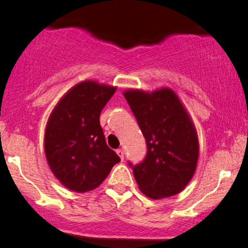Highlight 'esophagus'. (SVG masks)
I'll use <instances>...</instances> for the list:
<instances>
[{"label":"esophagus","instance_id":"34e87169","mask_svg":"<svg viewBox=\"0 0 248 248\" xmlns=\"http://www.w3.org/2000/svg\"><path fill=\"white\" fill-rule=\"evenodd\" d=\"M116 154H118L119 157H120L121 160L124 161V149H118V150H116Z\"/></svg>","mask_w":248,"mask_h":248}]
</instances>
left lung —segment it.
I'll use <instances>...</instances> for the list:
<instances>
[{
  "mask_svg": "<svg viewBox=\"0 0 248 248\" xmlns=\"http://www.w3.org/2000/svg\"><path fill=\"white\" fill-rule=\"evenodd\" d=\"M124 98L147 142V156L133 168L136 183L153 199L175 196L187 186L198 162V136L191 116L169 87L127 90Z\"/></svg>",
  "mask_w": 248,
  "mask_h": 248,
  "instance_id": "1",
  "label": "left lung"
}]
</instances>
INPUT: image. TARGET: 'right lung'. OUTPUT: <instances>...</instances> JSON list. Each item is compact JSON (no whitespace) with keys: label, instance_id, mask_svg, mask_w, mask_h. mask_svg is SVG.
Wrapping results in <instances>:
<instances>
[{"label":"right lung","instance_id":"right-lung-1","mask_svg":"<svg viewBox=\"0 0 248 248\" xmlns=\"http://www.w3.org/2000/svg\"><path fill=\"white\" fill-rule=\"evenodd\" d=\"M115 86L85 80L70 88L51 112L44 135L47 164L67 189L86 192L98 187L120 162L107 146L100 113Z\"/></svg>","mask_w":248,"mask_h":248}]
</instances>
